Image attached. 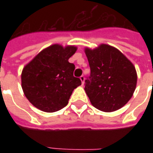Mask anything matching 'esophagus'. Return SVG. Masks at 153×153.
Listing matches in <instances>:
<instances>
[{
  "label": "esophagus",
  "mask_w": 153,
  "mask_h": 153,
  "mask_svg": "<svg viewBox=\"0 0 153 153\" xmlns=\"http://www.w3.org/2000/svg\"><path fill=\"white\" fill-rule=\"evenodd\" d=\"M80 80L82 81V84L83 85L84 84V81H85V77L83 76V75H82L81 77H80Z\"/></svg>",
  "instance_id": "34e87169"
}]
</instances>
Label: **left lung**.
<instances>
[{"label":"left lung","instance_id":"1","mask_svg":"<svg viewBox=\"0 0 153 153\" xmlns=\"http://www.w3.org/2000/svg\"><path fill=\"white\" fill-rule=\"evenodd\" d=\"M91 75L85 81V91L91 104L103 112L121 109L130 100L137 75L133 64L119 51L107 44L85 48Z\"/></svg>","mask_w":153,"mask_h":153}]
</instances>
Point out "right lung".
<instances>
[{
	"instance_id": "add662e5",
	"label": "right lung",
	"mask_w": 153,
	"mask_h": 153,
	"mask_svg": "<svg viewBox=\"0 0 153 153\" xmlns=\"http://www.w3.org/2000/svg\"><path fill=\"white\" fill-rule=\"evenodd\" d=\"M77 51L74 46L53 44L27 63L21 74V86L27 100L47 113L62 109L74 89L82 84L73 75L74 65L68 59Z\"/></svg>"
}]
</instances>
